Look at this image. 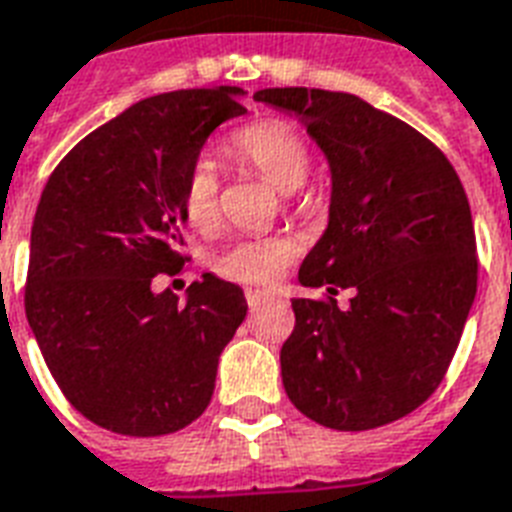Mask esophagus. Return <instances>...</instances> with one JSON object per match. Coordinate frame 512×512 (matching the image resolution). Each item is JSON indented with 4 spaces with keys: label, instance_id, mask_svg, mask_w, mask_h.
Here are the masks:
<instances>
[{
    "label": "esophagus",
    "instance_id": "34e87169",
    "mask_svg": "<svg viewBox=\"0 0 512 512\" xmlns=\"http://www.w3.org/2000/svg\"><path fill=\"white\" fill-rule=\"evenodd\" d=\"M273 298H276V295L268 290H247V303L252 308L263 306V303H268V300H273Z\"/></svg>",
    "mask_w": 512,
    "mask_h": 512
}]
</instances>
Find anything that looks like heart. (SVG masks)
I'll list each match as a JSON object with an SVG mask.
<instances>
[{"mask_svg":"<svg viewBox=\"0 0 512 512\" xmlns=\"http://www.w3.org/2000/svg\"><path fill=\"white\" fill-rule=\"evenodd\" d=\"M236 158L252 166L279 193H295L308 177V147L303 136L282 120H263L241 128L230 139ZM220 177L209 155H198L187 169L182 185V214L193 230L209 233L220 220ZM298 247L284 236L236 239L212 255V271L228 282L265 284L273 282L292 263Z\"/></svg>","mask_w":512,"mask_h":512,"instance_id":"b5f03b06","label":"heart"}]
</instances>
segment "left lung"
Wrapping results in <instances>:
<instances>
[{
    "label": "left lung",
    "instance_id": "left-lung-1",
    "mask_svg": "<svg viewBox=\"0 0 512 512\" xmlns=\"http://www.w3.org/2000/svg\"><path fill=\"white\" fill-rule=\"evenodd\" d=\"M330 163V217L300 265L282 381L308 419L341 432L403 419L446 376L478 290L473 214L443 152L351 93L265 88ZM351 289L349 309L334 295Z\"/></svg>",
    "mask_w": 512,
    "mask_h": 512
}]
</instances>
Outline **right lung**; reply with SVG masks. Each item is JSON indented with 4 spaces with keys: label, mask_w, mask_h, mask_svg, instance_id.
Returning a JSON list of instances; mask_svg holds the SVG:
<instances>
[{
    "label": "right lung",
    "mask_w": 512,
    "mask_h": 512,
    "mask_svg": "<svg viewBox=\"0 0 512 512\" xmlns=\"http://www.w3.org/2000/svg\"><path fill=\"white\" fill-rule=\"evenodd\" d=\"M241 88L139 101L69 150L42 190L26 319L50 373L85 419L131 438L187 427L212 400L217 362L247 317L239 284L204 273L174 292L182 185L214 128L244 115Z\"/></svg>",
    "instance_id": "obj_1"
}]
</instances>
